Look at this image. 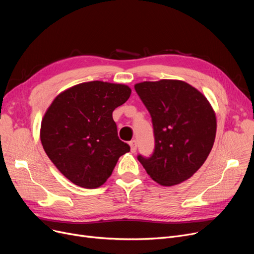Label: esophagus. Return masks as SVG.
<instances>
[{
  "instance_id": "obj_1",
  "label": "esophagus",
  "mask_w": 254,
  "mask_h": 254,
  "mask_svg": "<svg viewBox=\"0 0 254 254\" xmlns=\"http://www.w3.org/2000/svg\"><path fill=\"white\" fill-rule=\"evenodd\" d=\"M129 146H130V151H131L132 153H135L136 150H137V143H136V141H135V140L130 141V142H129Z\"/></svg>"
}]
</instances>
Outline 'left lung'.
Masks as SVG:
<instances>
[{"label":"left lung","instance_id":"8db88e82","mask_svg":"<svg viewBox=\"0 0 254 254\" xmlns=\"http://www.w3.org/2000/svg\"><path fill=\"white\" fill-rule=\"evenodd\" d=\"M150 113L155 146L150 157L138 155L152 180L173 186L203 166L214 144L216 116L201 91L181 80L135 84Z\"/></svg>","mask_w":254,"mask_h":254}]
</instances>
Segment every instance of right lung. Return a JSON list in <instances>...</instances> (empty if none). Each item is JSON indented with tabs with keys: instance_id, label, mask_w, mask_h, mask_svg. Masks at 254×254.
<instances>
[{
	"instance_id": "1",
	"label": "right lung",
	"mask_w": 254,
	"mask_h": 254,
	"mask_svg": "<svg viewBox=\"0 0 254 254\" xmlns=\"http://www.w3.org/2000/svg\"><path fill=\"white\" fill-rule=\"evenodd\" d=\"M130 92L125 84L80 83L61 92L44 114L43 148L62 174L80 188H100L118 158L129 151L117 136L112 112Z\"/></svg>"
}]
</instances>
